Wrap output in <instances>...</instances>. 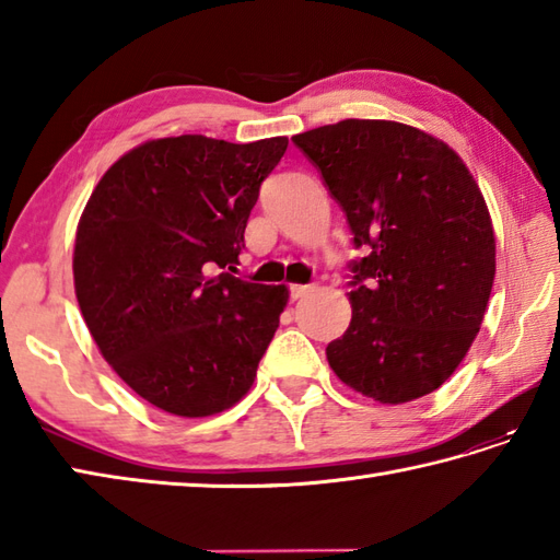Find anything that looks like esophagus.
I'll use <instances>...</instances> for the list:
<instances>
[{"label":"esophagus","mask_w":560,"mask_h":560,"mask_svg":"<svg viewBox=\"0 0 560 560\" xmlns=\"http://www.w3.org/2000/svg\"><path fill=\"white\" fill-rule=\"evenodd\" d=\"M313 289H315L313 283H293V287H291V299L299 301V299H303V295L311 293Z\"/></svg>","instance_id":"obj_1"}]
</instances>
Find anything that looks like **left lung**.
Listing matches in <instances>:
<instances>
[{
    "label": "left lung",
    "instance_id": "1",
    "mask_svg": "<svg viewBox=\"0 0 560 560\" xmlns=\"http://www.w3.org/2000/svg\"><path fill=\"white\" fill-rule=\"evenodd\" d=\"M363 257L351 259V325L331 371L380 404L431 395L467 355L495 277L489 209L443 141L387 120L295 135Z\"/></svg>",
    "mask_w": 560,
    "mask_h": 560
}]
</instances>
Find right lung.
Here are the masks:
<instances>
[{
  "label": "right lung",
  "mask_w": 560,
  "mask_h": 560,
  "mask_svg": "<svg viewBox=\"0 0 560 560\" xmlns=\"http://www.w3.org/2000/svg\"><path fill=\"white\" fill-rule=\"evenodd\" d=\"M287 147L153 139L93 189L74 245L77 301L103 359L153 407L199 419L253 387L289 291L231 271Z\"/></svg>",
  "instance_id": "add662e5"
}]
</instances>
